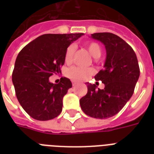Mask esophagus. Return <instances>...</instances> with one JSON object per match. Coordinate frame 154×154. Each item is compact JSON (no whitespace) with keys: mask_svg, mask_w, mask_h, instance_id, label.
<instances>
[{"mask_svg":"<svg viewBox=\"0 0 154 154\" xmlns=\"http://www.w3.org/2000/svg\"><path fill=\"white\" fill-rule=\"evenodd\" d=\"M72 86H75V85H77V82H72Z\"/></svg>","mask_w":154,"mask_h":154,"instance_id":"34e87169","label":"esophagus"}]
</instances>
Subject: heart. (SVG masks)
Instances as JSON below:
<instances>
[{"mask_svg": "<svg viewBox=\"0 0 154 154\" xmlns=\"http://www.w3.org/2000/svg\"><path fill=\"white\" fill-rule=\"evenodd\" d=\"M84 45L93 57L98 58L101 57V47L98 43L95 42H89L85 43ZM75 51L76 49L74 45H71L68 47L65 54V62L68 64L72 62ZM94 70L91 68L72 67L67 71V76L74 82H82L89 78L91 75L94 74Z\"/></svg>", "mask_w": 154, "mask_h": 154, "instance_id": "1", "label": "heart"}]
</instances>
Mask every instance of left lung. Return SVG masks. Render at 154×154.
Wrapping results in <instances>:
<instances>
[{
  "mask_svg": "<svg viewBox=\"0 0 154 154\" xmlns=\"http://www.w3.org/2000/svg\"><path fill=\"white\" fill-rule=\"evenodd\" d=\"M93 39L105 45L106 59L104 67L95 76L105 85L103 89L87 82L88 92L80 100L83 112L89 117L105 119L114 116L131 98L140 76L136 53L129 44L111 32H97Z\"/></svg>",
  "mask_w": 154,
  "mask_h": 154,
  "instance_id": "8db88e82",
  "label": "left lung"
}]
</instances>
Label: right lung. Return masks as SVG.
<instances>
[{"label": "right lung", "mask_w": 154, "mask_h": 154, "mask_svg": "<svg viewBox=\"0 0 154 154\" xmlns=\"http://www.w3.org/2000/svg\"><path fill=\"white\" fill-rule=\"evenodd\" d=\"M82 35H42L25 45L17 57L12 75L16 96L32 118L48 121L62 111L63 97L72 83L61 77L58 84H53L49 78L61 72L66 49Z\"/></svg>", "instance_id": "right-lung-1"}]
</instances>
